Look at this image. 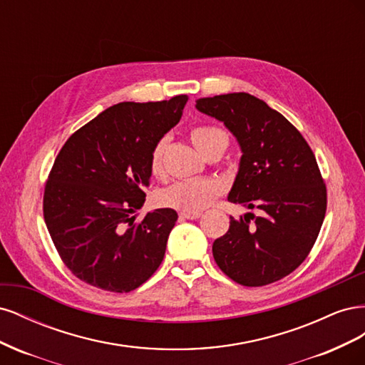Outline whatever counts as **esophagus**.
I'll list each match as a JSON object with an SVG mask.
<instances>
[{"instance_id":"34e87169","label":"esophagus","mask_w":365,"mask_h":365,"mask_svg":"<svg viewBox=\"0 0 365 365\" xmlns=\"http://www.w3.org/2000/svg\"><path fill=\"white\" fill-rule=\"evenodd\" d=\"M201 212H181L180 213V216L181 217H184V219H197V217H201Z\"/></svg>"}]
</instances>
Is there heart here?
I'll list each match as a JSON object with an SVG mask.
<instances>
[{
	"mask_svg": "<svg viewBox=\"0 0 365 365\" xmlns=\"http://www.w3.org/2000/svg\"><path fill=\"white\" fill-rule=\"evenodd\" d=\"M190 138L204 157L213 153H219L220 157L230 143L227 132L213 125L193 126L190 129ZM168 137H161L153 143L149 155V170L152 175L160 176L164 172V152L168 149ZM222 192V184L215 180H187L175 182L163 190L160 201L163 205L181 212H201L212 205Z\"/></svg>",
	"mask_w": 365,
	"mask_h": 365,
	"instance_id": "obj_1",
	"label": "heart"
}]
</instances>
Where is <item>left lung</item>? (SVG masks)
<instances>
[{
    "label": "left lung",
    "instance_id": "1",
    "mask_svg": "<svg viewBox=\"0 0 365 365\" xmlns=\"http://www.w3.org/2000/svg\"><path fill=\"white\" fill-rule=\"evenodd\" d=\"M196 108L236 135L244 155L228 195L257 215L230 217L213 257L244 286H264L295 271L322 230L327 190L315 155L289 120L248 93L200 98Z\"/></svg>",
    "mask_w": 365,
    "mask_h": 365
}]
</instances>
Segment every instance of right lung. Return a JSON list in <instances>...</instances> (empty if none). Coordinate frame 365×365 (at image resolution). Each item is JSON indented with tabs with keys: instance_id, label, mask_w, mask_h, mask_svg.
Instances as JSON below:
<instances>
[{
	"instance_id": "right-lung-1",
	"label": "right lung",
	"mask_w": 365,
	"mask_h": 365,
	"mask_svg": "<svg viewBox=\"0 0 365 365\" xmlns=\"http://www.w3.org/2000/svg\"><path fill=\"white\" fill-rule=\"evenodd\" d=\"M187 96L121 102L65 141L43 189V219L77 279L109 292L137 289L158 269L178 219L158 208L135 220L150 185L149 155L178 123Z\"/></svg>"
}]
</instances>
